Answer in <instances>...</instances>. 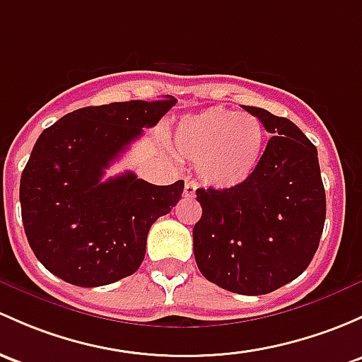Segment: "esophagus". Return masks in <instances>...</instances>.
<instances>
[{
  "instance_id": "1",
  "label": "esophagus",
  "mask_w": 362,
  "mask_h": 362,
  "mask_svg": "<svg viewBox=\"0 0 362 362\" xmlns=\"http://www.w3.org/2000/svg\"><path fill=\"white\" fill-rule=\"evenodd\" d=\"M196 189H197V184L194 180H185L184 184V196L185 197H194L196 196Z\"/></svg>"
}]
</instances>
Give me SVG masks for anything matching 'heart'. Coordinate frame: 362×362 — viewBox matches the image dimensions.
I'll use <instances>...</instances> for the list:
<instances>
[{"instance_id":"1","label":"heart","mask_w":362,"mask_h":362,"mask_svg":"<svg viewBox=\"0 0 362 362\" xmlns=\"http://www.w3.org/2000/svg\"><path fill=\"white\" fill-rule=\"evenodd\" d=\"M265 128L257 116L223 107L185 116L170 139L178 158L197 163L201 180L215 189L245 184L258 168Z\"/></svg>"}]
</instances>
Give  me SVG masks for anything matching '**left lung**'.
Returning <instances> with one entry per match:
<instances>
[{
	"instance_id": "1",
	"label": "left lung",
	"mask_w": 362,
	"mask_h": 362,
	"mask_svg": "<svg viewBox=\"0 0 362 362\" xmlns=\"http://www.w3.org/2000/svg\"><path fill=\"white\" fill-rule=\"evenodd\" d=\"M272 133L258 168L234 189H197L194 257L208 281L265 295L296 279L314 258L326 218L317 149L286 117L243 105Z\"/></svg>"
}]
</instances>
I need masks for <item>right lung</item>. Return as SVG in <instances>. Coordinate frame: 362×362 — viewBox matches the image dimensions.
Here are the masks:
<instances>
[{
  "label": "right lung",
  "instance_id": "add662e5",
  "mask_svg": "<svg viewBox=\"0 0 362 362\" xmlns=\"http://www.w3.org/2000/svg\"><path fill=\"white\" fill-rule=\"evenodd\" d=\"M175 102L83 107L36 140L21 178L22 222L30 250L57 277L95 288L140 267L151 226L180 201L184 182L154 185L132 171L102 177Z\"/></svg>",
  "mask_w": 362,
  "mask_h": 362
}]
</instances>
